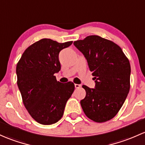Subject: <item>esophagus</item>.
Returning a JSON list of instances; mask_svg holds the SVG:
<instances>
[{
    "instance_id": "obj_1",
    "label": "esophagus",
    "mask_w": 145,
    "mask_h": 145,
    "mask_svg": "<svg viewBox=\"0 0 145 145\" xmlns=\"http://www.w3.org/2000/svg\"><path fill=\"white\" fill-rule=\"evenodd\" d=\"M81 87L80 85H79V84H75V87L76 89H78L80 88V87Z\"/></svg>"
}]
</instances>
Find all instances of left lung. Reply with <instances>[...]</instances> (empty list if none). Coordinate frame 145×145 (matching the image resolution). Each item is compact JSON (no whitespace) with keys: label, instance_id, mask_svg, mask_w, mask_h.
<instances>
[{"label":"left lung","instance_id":"1","mask_svg":"<svg viewBox=\"0 0 145 145\" xmlns=\"http://www.w3.org/2000/svg\"><path fill=\"white\" fill-rule=\"evenodd\" d=\"M74 44L85 56L96 82L94 89L82 85L86 91L80 101L82 110L93 121H108L118 114L129 91V61L118 44L101 36H89Z\"/></svg>","mask_w":145,"mask_h":145}]
</instances>
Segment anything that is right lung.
Here are the masks:
<instances>
[{
  "mask_svg": "<svg viewBox=\"0 0 145 145\" xmlns=\"http://www.w3.org/2000/svg\"><path fill=\"white\" fill-rule=\"evenodd\" d=\"M72 42L41 39L25 49L17 63V85L23 104L40 124L49 125L58 122L74 92L72 82L61 83L54 76L60 70V52Z\"/></svg>",
  "mask_w": 145,
  "mask_h": 145,
  "instance_id": "add662e5",
  "label": "right lung"
}]
</instances>
